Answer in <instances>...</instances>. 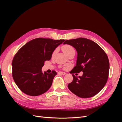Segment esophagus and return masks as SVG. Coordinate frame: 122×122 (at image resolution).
<instances>
[{"instance_id": "34e87169", "label": "esophagus", "mask_w": 122, "mask_h": 122, "mask_svg": "<svg viewBox=\"0 0 122 122\" xmlns=\"http://www.w3.org/2000/svg\"><path fill=\"white\" fill-rule=\"evenodd\" d=\"M58 73L59 74H61V75H65L66 74V73L65 72H61V71L58 72Z\"/></svg>"}]
</instances>
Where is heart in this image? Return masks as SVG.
Wrapping results in <instances>:
<instances>
[{
  "mask_svg": "<svg viewBox=\"0 0 122 122\" xmlns=\"http://www.w3.org/2000/svg\"><path fill=\"white\" fill-rule=\"evenodd\" d=\"M61 49L63 51V52H64V53L68 56V55L73 51H75V49L74 48V47L71 46V45H65L64 46H62L61 47ZM56 51V50H55L53 54L55 53V52Z\"/></svg>",
  "mask_w": 122,
  "mask_h": 122,
  "instance_id": "1",
  "label": "heart"
}]
</instances>
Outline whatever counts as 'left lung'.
Listing matches in <instances>:
<instances>
[{"mask_svg": "<svg viewBox=\"0 0 122 122\" xmlns=\"http://www.w3.org/2000/svg\"><path fill=\"white\" fill-rule=\"evenodd\" d=\"M63 44L72 46L77 52L76 66L70 73L83 72L82 76L78 77L72 74L73 80L68 85L69 89L80 98L94 96L107 81L109 70L107 55L97 43L87 39L66 40Z\"/></svg>", "mask_w": 122, "mask_h": 122, "instance_id": "obj_1", "label": "left lung"}]
</instances>
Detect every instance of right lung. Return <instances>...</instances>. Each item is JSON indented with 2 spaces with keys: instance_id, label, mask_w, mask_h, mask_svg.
I'll use <instances>...</instances> for the list:
<instances>
[{
  "instance_id": "right-lung-1",
  "label": "right lung",
  "mask_w": 122,
  "mask_h": 122,
  "mask_svg": "<svg viewBox=\"0 0 122 122\" xmlns=\"http://www.w3.org/2000/svg\"><path fill=\"white\" fill-rule=\"evenodd\" d=\"M65 40L36 38L27 43L15 55L12 66L15 82L24 93L36 96L45 93L52 85L55 71L42 73L44 62L49 61L56 48Z\"/></svg>"
}]
</instances>
